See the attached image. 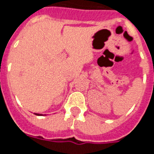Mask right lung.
Wrapping results in <instances>:
<instances>
[{
	"mask_svg": "<svg viewBox=\"0 0 154 154\" xmlns=\"http://www.w3.org/2000/svg\"><path fill=\"white\" fill-rule=\"evenodd\" d=\"M36 115H38V114H36Z\"/></svg>",
	"mask_w": 154,
	"mask_h": 154,
	"instance_id": "1",
	"label": "right lung"
}]
</instances>
